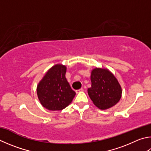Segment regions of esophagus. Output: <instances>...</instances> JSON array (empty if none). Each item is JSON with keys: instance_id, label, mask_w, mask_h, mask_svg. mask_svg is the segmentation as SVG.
I'll list each match as a JSON object with an SVG mask.
<instances>
[{"instance_id": "34e87169", "label": "esophagus", "mask_w": 151, "mask_h": 151, "mask_svg": "<svg viewBox=\"0 0 151 151\" xmlns=\"http://www.w3.org/2000/svg\"><path fill=\"white\" fill-rule=\"evenodd\" d=\"M84 90V89L83 88H80V89H78V90H76V93H79V92H83Z\"/></svg>"}]
</instances>
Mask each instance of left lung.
I'll return each mask as SVG.
<instances>
[{
  "label": "left lung",
  "mask_w": 151,
  "mask_h": 151,
  "mask_svg": "<svg viewBox=\"0 0 151 151\" xmlns=\"http://www.w3.org/2000/svg\"><path fill=\"white\" fill-rule=\"evenodd\" d=\"M90 79L92 85L88 89V94L96 106L106 109L119 102L122 97V88L110 71L96 68L92 70Z\"/></svg>",
  "instance_id": "1"
}]
</instances>
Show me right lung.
<instances>
[{
  "mask_svg": "<svg viewBox=\"0 0 151 151\" xmlns=\"http://www.w3.org/2000/svg\"><path fill=\"white\" fill-rule=\"evenodd\" d=\"M66 70L64 65H55L37 86L40 103L49 110H62L69 105L76 94L65 78Z\"/></svg>",
  "mask_w": 151,
  "mask_h": 151,
  "instance_id": "obj_1",
  "label": "right lung"
}]
</instances>
